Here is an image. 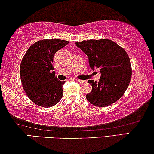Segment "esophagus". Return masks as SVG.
I'll return each mask as SVG.
<instances>
[{
  "mask_svg": "<svg viewBox=\"0 0 154 154\" xmlns=\"http://www.w3.org/2000/svg\"><path fill=\"white\" fill-rule=\"evenodd\" d=\"M75 81L79 82H80V83H83V82H85L84 80H79V79H75Z\"/></svg>",
  "mask_w": 154,
  "mask_h": 154,
  "instance_id": "1",
  "label": "esophagus"
}]
</instances>
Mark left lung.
I'll list each match as a JSON object with an SVG mask.
<instances>
[{
	"instance_id": "8db88e82",
	"label": "left lung",
	"mask_w": 154,
	"mask_h": 154,
	"mask_svg": "<svg viewBox=\"0 0 154 154\" xmlns=\"http://www.w3.org/2000/svg\"><path fill=\"white\" fill-rule=\"evenodd\" d=\"M75 45L89 57L90 67L100 68L99 82L89 80L91 92L87 100L97 107L114 104L122 97L129 86L132 67L129 56L122 47L108 39L77 42Z\"/></svg>"
}]
</instances>
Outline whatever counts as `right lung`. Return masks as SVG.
<instances>
[{
  "instance_id": "right-lung-1",
  "label": "right lung",
  "mask_w": 154,
  "mask_h": 154,
  "mask_svg": "<svg viewBox=\"0 0 154 154\" xmlns=\"http://www.w3.org/2000/svg\"><path fill=\"white\" fill-rule=\"evenodd\" d=\"M61 39H42L27 50L20 67V79L26 95L35 104L44 108L56 105L63 97V85L55 76L53 57L68 44Z\"/></svg>"
}]
</instances>
